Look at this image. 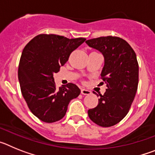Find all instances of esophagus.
I'll use <instances>...</instances> for the list:
<instances>
[{"instance_id":"34e87169","label":"esophagus","mask_w":155,"mask_h":155,"mask_svg":"<svg viewBox=\"0 0 155 155\" xmlns=\"http://www.w3.org/2000/svg\"><path fill=\"white\" fill-rule=\"evenodd\" d=\"M81 94H84V95H87V94H91V91L87 89H84V88H82L81 89Z\"/></svg>"}]
</instances>
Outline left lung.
I'll return each mask as SVG.
<instances>
[{"label":"left lung","mask_w":155,"mask_h":155,"mask_svg":"<svg viewBox=\"0 0 155 155\" xmlns=\"http://www.w3.org/2000/svg\"><path fill=\"white\" fill-rule=\"evenodd\" d=\"M85 42L103 54L105 65L101 78L107 87L103 95L99 94L98 105L87 111V114L100 127H113L127 116L137 91L136 53L127 41L117 36L98 37Z\"/></svg>","instance_id":"8db88e82"}]
</instances>
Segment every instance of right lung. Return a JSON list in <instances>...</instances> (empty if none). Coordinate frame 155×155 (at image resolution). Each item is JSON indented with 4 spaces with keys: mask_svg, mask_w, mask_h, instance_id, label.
<instances>
[{
    "mask_svg": "<svg viewBox=\"0 0 155 155\" xmlns=\"http://www.w3.org/2000/svg\"><path fill=\"white\" fill-rule=\"evenodd\" d=\"M85 40L40 34L25 46L18 72L21 94L30 111L42 122L51 124L61 120L71 100L80 94V88L72 83L57 88L53 74Z\"/></svg>",
    "mask_w": 155,
    "mask_h": 155,
    "instance_id": "1",
    "label": "right lung"
}]
</instances>
